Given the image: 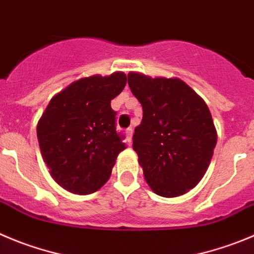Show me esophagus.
<instances>
[{
    "label": "esophagus",
    "mask_w": 254,
    "mask_h": 254,
    "mask_svg": "<svg viewBox=\"0 0 254 254\" xmlns=\"http://www.w3.org/2000/svg\"><path fill=\"white\" fill-rule=\"evenodd\" d=\"M125 134H126V143L128 144H131V142H132V134H133V131H132V128H127L126 129V132H125Z\"/></svg>",
    "instance_id": "obj_1"
}]
</instances>
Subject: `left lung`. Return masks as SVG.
<instances>
[{"instance_id":"1","label":"left lung","mask_w":254,"mask_h":254,"mask_svg":"<svg viewBox=\"0 0 254 254\" xmlns=\"http://www.w3.org/2000/svg\"><path fill=\"white\" fill-rule=\"evenodd\" d=\"M128 86L143 110L132 139L144 180L162 197L185 194L202 180L217 143L206 102L180 78L129 72Z\"/></svg>"}]
</instances>
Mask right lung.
<instances>
[{"label":"right lung","mask_w":254,"mask_h":254,"mask_svg":"<svg viewBox=\"0 0 254 254\" xmlns=\"http://www.w3.org/2000/svg\"><path fill=\"white\" fill-rule=\"evenodd\" d=\"M126 82L123 72L78 79L53 96L38 121L43 161L53 180L68 192L91 194L100 190L126 148L111 107Z\"/></svg>","instance_id":"right-lung-1"}]
</instances>
